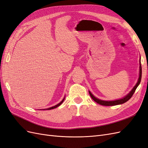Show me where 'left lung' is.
<instances>
[{"label": "left lung", "mask_w": 148, "mask_h": 148, "mask_svg": "<svg viewBox=\"0 0 148 148\" xmlns=\"http://www.w3.org/2000/svg\"><path fill=\"white\" fill-rule=\"evenodd\" d=\"M141 75H142V69H141V60H140V74H139V78H138V80L136 84V85L135 86L133 87V88L132 89V91L130 92L127 96H125L124 97L122 98V99H120L118 100H115V101H102L101 99H97L96 97L92 95V94L89 91V95L91 97L92 99L95 101V102H96L97 104H101L102 106H116V105H119V104H123V103L126 102L127 101H128L130 98L132 97V96L133 95L134 92H135L136 89L137 88V87L138 86V85L140 84V82H141Z\"/></svg>", "instance_id": "obj_1"}]
</instances>
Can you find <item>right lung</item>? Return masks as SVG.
Instances as JSON below:
<instances>
[{
	"mask_svg": "<svg viewBox=\"0 0 148 148\" xmlns=\"http://www.w3.org/2000/svg\"><path fill=\"white\" fill-rule=\"evenodd\" d=\"M64 99H65V97L63 99V100H62L60 103H59V104H57V105H56V106H53V107H49V108H48V109H46V110H51V109H55V108H56V107H59V106H60L61 104H62V103L64 102ZM44 110H45V109H44Z\"/></svg>",
	"mask_w": 148,
	"mask_h": 148,
	"instance_id": "add662e5",
	"label": "right lung"
}]
</instances>
